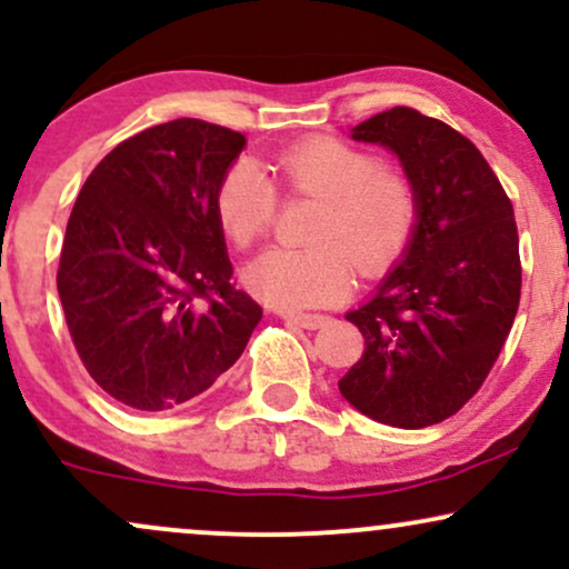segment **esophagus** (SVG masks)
Listing matches in <instances>:
<instances>
[{
  "mask_svg": "<svg viewBox=\"0 0 569 569\" xmlns=\"http://www.w3.org/2000/svg\"><path fill=\"white\" fill-rule=\"evenodd\" d=\"M280 318H283V321L299 323L302 329H321V326L329 321V318L318 316V312H291V310H280Z\"/></svg>",
  "mask_w": 569,
  "mask_h": 569,
  "instance_id": "obj_1",
  "label": "esophagus"
}]
</instances>
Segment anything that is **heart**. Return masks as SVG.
I'll list each match as a JSON object with an SVG mask.
<instances>
[{
	"label": "heart",
	"mask_w": 569,
	"mask_h": 569,
	"mask_svg": "<svg viewBox=\"0 0 569 569\" xmlns=\"http://www.w3.org/2000/svg\"><path fill=\"white\" fill-rule=\"evenodd\" d=\"M283 192L318 200L310 221L312 246L270 248L246 270L257 297L278 307H316L342 297L352 264L363 276L388 270L409 246L420 217L411 176L377 160L369 149L335 136H312L276 158ZM278 189L262 168L238 160L217 187V217L234 246L270 232Z\"/></svg>",
	"instance_id": "heart-1"
}]
</instances>
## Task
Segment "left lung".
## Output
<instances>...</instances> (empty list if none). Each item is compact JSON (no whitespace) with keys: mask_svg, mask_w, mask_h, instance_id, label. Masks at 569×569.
Segmentation results:
<instances>
[{"mask_svg":"<svg viewBox=\"0 0 569 569\" xmlns=\"http://www.w3.org/2000/svg\"><path fill=\"white\" fill-rule=\"evenodd\" d=\"M352 139L401 158L420 217L396 270L348 312L363 356L339 393L385 426L428 428L479 393L513 326L521 297L513 206L473 141L417 109L369 117Z\"/></svg>","mask_w":569,"mask_h":569,"instance_id":"left-lung-1","label":"left lung"}]
</instances>
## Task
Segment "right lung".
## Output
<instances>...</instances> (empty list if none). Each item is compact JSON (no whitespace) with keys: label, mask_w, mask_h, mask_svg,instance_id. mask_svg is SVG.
I'll use <instances>...</instances> for the list:
<instances>
[{"label":"right lung","mask_w":569,"mask_h":569,"mask_svg":"<svg viewBox=\"0 0 569 569\" xmlns=\"http://www.w3.org/2000/svg\"><path fill=\"white\" fill-rule=\"evenodd\" d=\"M246 136L181 117L117 143L77 194L58 297L88 375L130 409L211 388L262 307L234 289L217 187Z\"/></svg>","instance_id":"right-lung-1"}]
</instances>
